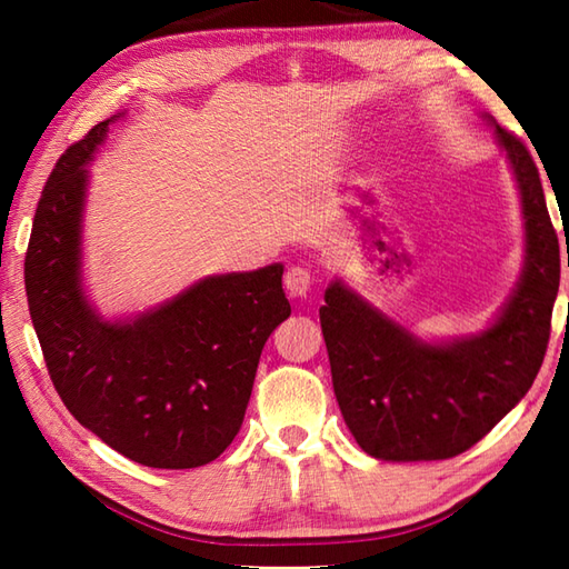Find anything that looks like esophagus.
Instances as JSON below:
<instances>
[{
	"label": "esophagus",
	"instance_id": "esophagus-1",
	"mask_svg": "<svg viewBox=\"0 0 569 569\" xmlns=\"http://www.w3.org/2000/svg\"><path fill=\"white\" fill-rule=\"evenodd\" d=\"M283 283H286L288 296L303 298L308 291H311L313 276H311V271H308V268L293 266V268H288V273L283 276Z\"/></svg>",
	"mask_w": 569,
	"mask_h": 569
}]
</instances>
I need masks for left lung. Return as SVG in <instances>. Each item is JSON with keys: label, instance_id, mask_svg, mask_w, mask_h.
<instances>
[{"label": "left lung", "instance_id": "1", "mask_svg": "<svg viewBox=\"0 0 569 569\" xmlns=\"http://www.w3.org/2000/svg\"><path fill=\"white\" fill-rule=\"evenodd\" d=\"M485 118L512 168L525 228L522 273L487 329L427 341L341 278L323 293L319 316L336 401L373 459L437 461L475 447L522 401L545 359L560 288V243L532 156Z\"/></svg>", "mask_w": 569, "mask_h": 569}]
</instances>
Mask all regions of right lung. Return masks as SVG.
Masks as SVG:
<instances>
[{
	"label": "right lung",
	"instance_id": "obj_1",
	"mask_svg": "<svg viewBox=\"0 0 569 569\" xmlns=\"http://www.w3.org/2000/svg\"><path fill=\"white\" fill-rule=\"evenodd\" d=\"M124 112L64 152L42 190L24 288L47 371L72 417L138 465L192 469L236 439L268 336L291 316L283 263L206 276L128 319L82 286V218L94 152Z\"/></svg>",
	"mask_w": 569,
	"mask_h": 569
}]
</instances>
